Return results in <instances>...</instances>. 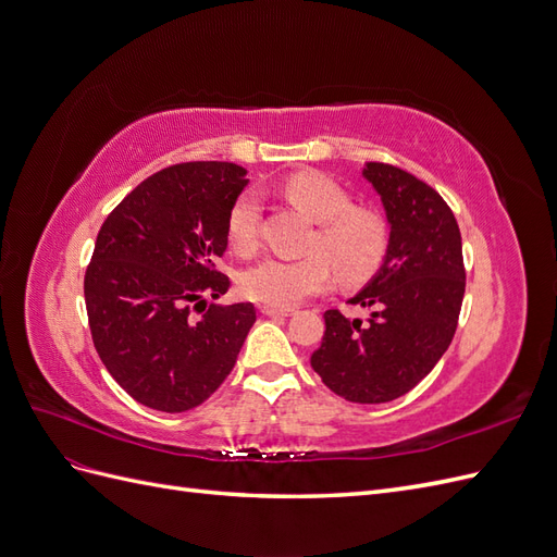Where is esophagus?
I'll use <instances>...</instances> for the list:
<instances>
[{"instance_id": "1", "label": "esophagus", "mask_w": 557, "mask_h": 557, "mask_svg": "<svg viewBox=\"0 0 557 557\" xmlns=\"http://www.w3.org/2000/svg\"><path fill=\"white\" fill-rule=\"evenodd\" d=\"M264 315H293V309H276V307H260Z\"/></svg>"}]
</instances>
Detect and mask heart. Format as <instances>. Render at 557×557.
<instances>
[{
    "label": "heart",
    "instance_id": "heart-1",
    "mask_svg": "<svg viewBox=\"0 0 557 557\" xmlns=\"http://www.w3.org/2000/svg\"><path fill=\"white\" fill-rule=\"evenodd\" d=\"M283 195L305 211L318 230L305 260L267 258L246 269L242 293L264 307L290 309L311 295L323 293L332 269L344 285H360L383 267L391 250V227L372 209H360L344 185L320 172H297L283 181ZM260 199L242 193L227 211V244L239 256H252L260 244Z\"/></svg>",
    "mask_w": 557,
    "mask_h": 557
}]
</instances>
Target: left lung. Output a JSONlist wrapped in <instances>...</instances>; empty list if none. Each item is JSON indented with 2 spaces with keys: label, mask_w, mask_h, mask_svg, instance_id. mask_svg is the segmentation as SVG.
Segmentation results:
<instances>
[{
  "label": "left lung",
  "mask_w": 557,
  "mask_h": 557,
  "mask_svg": "<svg viewBox=\"0 0 557 557\" xmlns=\"http://www.w3.org/2000/svg\"><path fill=\"white\" fill-rule=\"evenodd\" d=\"M381 195L391 250L379 274L350 299L372 318L325 311L323 342L311 367L332 393L358 404L407 395L453 342L465 297L460 227L444 197L395 164L367 162Z\"/></svg>",
  "instance_id": "left-lung-1"
}]
</instances>
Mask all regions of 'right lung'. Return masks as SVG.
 <instances>
[{
    "mask_svg": "<svg viewBox=\"0 0 557 557\" xmlns=\"http://www.w3.org/2000/svg\"><path fill=\"white\" fill-rule=\"evenodd\" d=\"M232 162H181L148 176L97 234L86 269L92 344L109 374L144 407L181 413L209 399L237 362L256 307L205 304L227 293L215 260L227 211L246 185Z\"/></svg>",
    "mask_w": 557,
    "mask_h": 557,
    "instance_id": "right-lung-1",
    "label": "right lung"
}]
</instances>
